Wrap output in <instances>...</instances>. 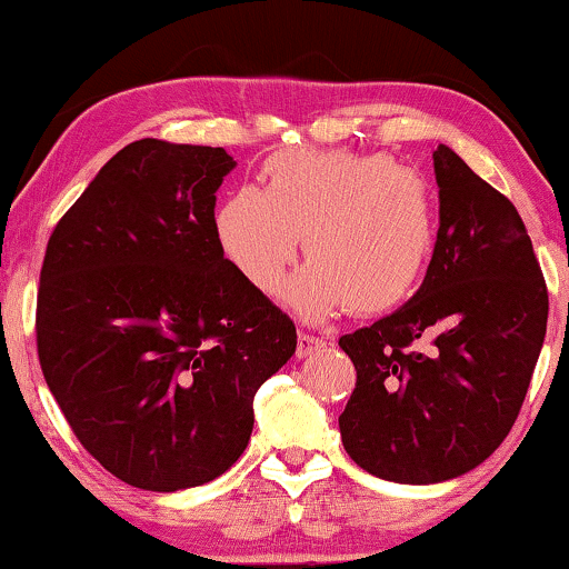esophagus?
<instances>
[{"mask_svg": "<svg viewBox=\"0 0 569 569\" xmlns=\"http://www.w3.org/2000/svg\"><path fill=\"white\" fill-rule=\"evenodd\" d=\"M326 345V341L321 337H313V333H306L300 331L298 333V349H295V355L298 357H310L313 352H318Z\"/></svg>", "mask_w": 569, "mask_h": 569, "instance_id": "obj_1", "label": "esophagus"}]
</instances>
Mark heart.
<instances>
[{
	"label": "heart",
	"instance_id": "heart-1",
	"mask_svg": "<svg viewBox=\"0 0 569 569\" xmlns=\"http://www.w3.org/2000/svg\"><path fill=\"white\" fill-rule=\"evenodd\" d=\"M214 236L256 290L274 292L306 238L308 267L287 308L323 321L349 306L383 313L415 292L438 243L430 181L383 152L282 150L263 160L261 191L240 186L214 209Z\"/></svg>",
	"mask_w": 569,
	"mask_h": 569
}]
</instances>
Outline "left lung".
Instances as JSON below:
<instances>
[{"mask_svg": "<svg viewBox=\"0 0 569 569\" xmlns=\"http://www.w3.org/2000/svg\"><path fill=\"white\" fill-rule=\"evenodd\" d=\"M432 160L440 228L425 282L403 308L339 339L357 370L341 442L360 469L399 485L456 479L500 448L549 316L512 201L450 147Z\"/></svg>", "mask_w": 569, "mask_h": 569, "instance_id": "8db88e82", "label": "left lung"}]
</instances>
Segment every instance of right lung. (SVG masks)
<instances>
[{
	"mask_svg": "<svg viewBox=\"0 0 569 569\" xmlns=\"http://www.w3.org/2000/svg\"><path fill=\"white\" fill-rule=\"evenodd\" d=\"M222 147L139 139L53 228L38 360L96 461L150 492L207 485L243 453L253 396L295 355V323L224 259Z\"/></svg>",
	"mask_w": 569,
	"mask_h": 569,
	"instance_id": "1",
	"label": "right lung"
}]
</instances>
